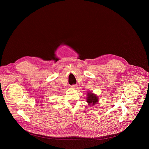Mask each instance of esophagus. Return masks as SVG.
I'll return each instance as SVG.
<instances>
[{"label": "esophagus", "instance_id": "esophagus-1", "mask_svg": "<svg viewBox=\"0 0 149 149\" xmlns=\"http://www.w3.org/2000/svg\"><path fill=\"white\" fill-rule=\"evenodd\" d=\"M71 87H72V88H77V85H72V86H71Z\"/></svg>", "mask_w": 149, "mask_h": 149}]
</instances>
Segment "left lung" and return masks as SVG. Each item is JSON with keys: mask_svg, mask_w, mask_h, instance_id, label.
<instances>
[{"mask_svg": "<svg viewBox=\"0 0 149 149\" xmlns=\"http://www.w3.org/2000/svg\"><path fill=\"white\" fill-rule=\"evenodd\" d=\"M98 97L95 95L91 93H88L87 102L89 103L90 105H94L97 102H98Z\"/></svg>", "mask_w": 149, "mask_h": 149, "instance_id": "obj_1", "label": "left lung"}]
</instances>
